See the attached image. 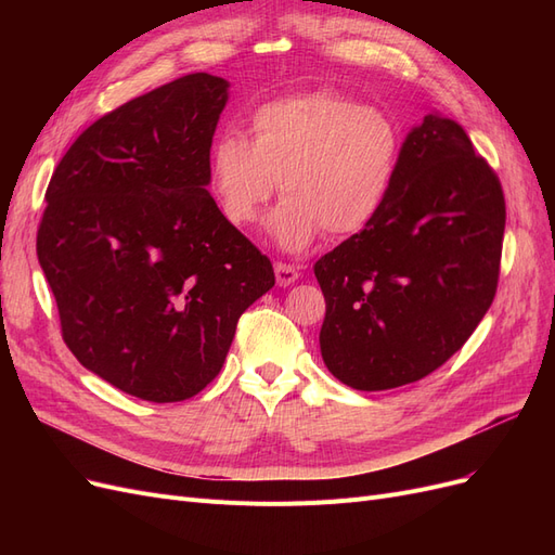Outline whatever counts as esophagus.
Returning <instances> with one entry per match:
<instances>
[{
	"label": "esophagus",
	"mask_w": 555,
	"mask_h": 555,
	"mask_svg": "<svg viewBox=\"0 0 555 555\" xmlns=\"http://www.w3.org/2000/svg\"><path fill=\"white\" fill-rule=\"evenodd\" d=\"M275 280H278V287H289L298 280V271L289 263H275Z\"/></svg>",
	"instance_id": "esophagus-1"
}]
</instances>
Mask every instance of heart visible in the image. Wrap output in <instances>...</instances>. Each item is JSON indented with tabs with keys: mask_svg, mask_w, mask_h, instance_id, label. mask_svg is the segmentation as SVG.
Returning a JSON list of instances; mask_svg holds the SVG:
<instances>
[{
	"mask_svg": "<svg viewBox=\"0 0 555 555\" xmlns=\"http://www.w3.org/2000/svg\"><path fill=\"white\" fill-rule=\"evenodd\" d=\"M402 131L393 115L331 90L273 99L249 117V139L227 129L210 147L208 182L233 227L257 222L280 184L268 233L304 251L322 231L347 238L371 224L398 176Z\"/></svg>",
	"mask_w": 555,
	"mask_h": 555,
	"instance_id": "heart-1",
	"label": "heart"
}]
</instances>
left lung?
I'll list each match as a JSON object with an SVG mask.
<instances>
[{"label": "left lung", "mask_w": 555, "mask_h": 555, "mask_svg": "<svg viewBox=\"0 0 555 555\" xmlns=\"http://www.w3.org/2000/svg\"><path fill=\"white\" fill-rule=\"evenodd\" d=\"M502 233L498 176L456 120L428 113L402 141L379 215L314 263L331 375L386 391L438 371L493 304Z\"/></svg>", "instance_id": "8db88e82"}]
</instances>
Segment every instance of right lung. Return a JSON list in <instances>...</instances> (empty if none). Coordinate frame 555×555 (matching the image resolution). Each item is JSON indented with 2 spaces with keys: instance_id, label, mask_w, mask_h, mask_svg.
I'll return each mask as SVG.
<instances>
[{
  "instance_id": "add662e5",
  "label": "right lung",
  "mask_w": 555,
  "mask_h": 555,
  "mask_svg": "<svg viewBox=\"0 0 555 555\" xmlns=\"http://www.w3.org/2000/svg\"><path fill=\"white\" fill-rule=\"evenodd\" d=\"M229 80L190 74L99 117L57 164L37 255L72 354L129 396L178 402L222 371L273 266L208 192Z\"/></svg>"
}]
</instances>
